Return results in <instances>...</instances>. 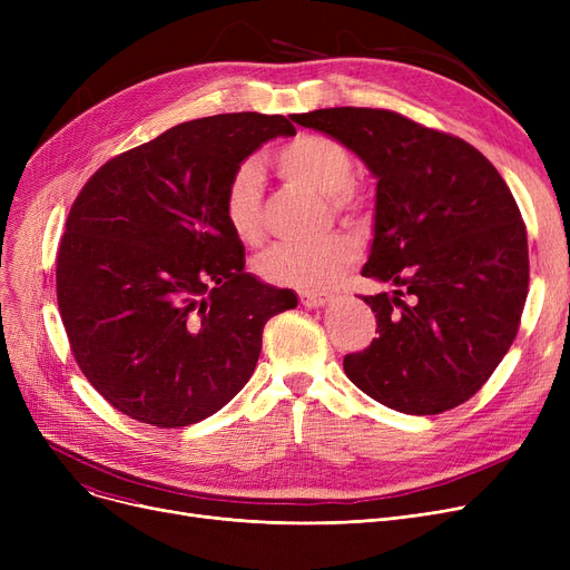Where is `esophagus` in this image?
<instances>
[{
	"instance_id": "obj_1",
	"label": "esophagus",
	"mask_w": 570,
	"mask_h": 570,
	"mask_svg": "<svg viewBox=\"0 0 570 570\" xmlns=\"http://www.w3.org/2000/svg\"><path fill=\"white\" fill-rule=\"evenodd\" d=\"M331 301H333V295H327V293H303V295H301V303H303L305 307H309V309L331 305Z\"/></svg>"
}]
</instances>
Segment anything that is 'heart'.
<instances>
[{
	"mask_svg": "<svg viewBox=\"0 0 570 570\" xmlns=\"http://www.w3.org/2000/svg\"><path fill=\"white\" fill-rule=\"evenodd\" d=\"M273 164L282 179L321 194L337 215L357 217L367 205L365 191L353 183L348 149L333 138L303 134L282 145ZM224 217L239 243L254 245L263 235V175L256 164L239 166L224 189ZM355 261L346 235L318 243H279L256 258V273L277 286L318 291L331 286Z\"/></svg>",
	"mask_w": 570,
	"mask_h": 570,
	"instance_id": "b5f03b06",
	"label": "heart"
}]
</instances>
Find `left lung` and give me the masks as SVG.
Segmentation results:
<instances>
[{
  "instance_id": "1",
  "label": "left lung",
  "mask_w": 570,
  "mask_h": 570,
  "mask_svg": "<svg viewBox=\"0 0 570 570\" xmlns=\"http://www.w3.org/2000/svg\"><path fill=\"white\" fill-rule=\"evenodd\" d=\"M335 138L376 177L363 277L379 337L344 357L365 395L411 415L473 397L511 348L529 286L527 230L497 168L462 138L379 108L291 115Z\"/></svg>"
}]
</instances>
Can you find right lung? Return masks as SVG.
I'll list each match as a JSON object with an SVG mask.
<instances>
[{"mask_svg": "<svg viewBox=\"0 0 570 570\" xmlns=\"http://www.w3.org/2000/svg\"><path fill=\"white\" fill-rule=\"evenodd\" d=\"M284 115L177 125L104 164L78 194L57 252V305L87 381L125 415L187 428L226 406L256 370L263 327L297 307L245 273L224 217L230 175Z\"/></svg>", "mask_w": 570, "mask_h": 570, "instance_id": "1", "label": "right lung"}]
</instances>
